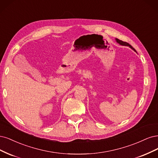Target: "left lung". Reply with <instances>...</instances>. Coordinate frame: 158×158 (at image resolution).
Returning a JSON list of instances; mask_svg holds the SVG:
<instances>
[{
	"mask_svg": "<svg viewBox=\"0 0 158 158\" xmlns=\"http://www.w3.org/2000/svg\"><path fill=\"white\" fill-rule=\"evenodd\" d=\"M115 40H116V42L118 43V44H119L120 45H122V46H127V47H130L131 49H133L135 52H136V50L132 47L131 45H130L129 43H126V42H123V41H122V40H119V39H115Z\"/></svg>",
	"mask_w": 158,
	"mask_h": 158,
	"instance_id": "obj_1",
	"label": "left lung"
}]
</instances>
